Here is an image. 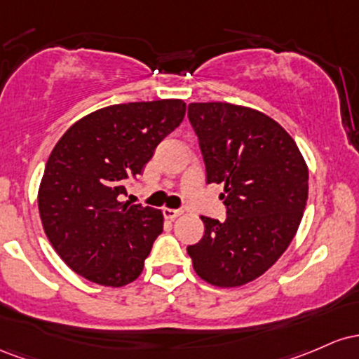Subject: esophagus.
Masks as SVG:
<instances>
[{"instance_id":"34e87169","label":"esophagus","mask_w":359,"mask_h":359,"mask_svg":"<svg viewBox=\"0 0 359 359\" xmlns=\"http://www.w3.org/2000/svg\"><path fill=\"white\" fill-rule=\"evenodd\" d=\"M163 213L164 217L169 220H175L176 217H180L181 213H183V210H176V208H163Z\"/></svg>"}]
</instances>
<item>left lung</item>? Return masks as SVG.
Here are the masks:
<instances>
[{
	"instance_id": "1",
	"label": "left lung",
	"mask_w": 359,
	"mask_h": 359,
	"mask_svg": "<svg viewBox=\"0 0 359 359\" xmlns=\"http://www.w3.org/2000/svg\"><path fill=\"white\" fill-rule=\"evenodd\" d=\"M207 183H222L224 222L201 217L193 269L215 287H241L276 263L295 237L309 196L304 156L280 123L239 104L190 103Z\"/></svg>"
}]
</instances>
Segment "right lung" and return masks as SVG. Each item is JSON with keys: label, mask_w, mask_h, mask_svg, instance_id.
I'll return each mask as SVG.
<instances>
[{"label": "right lung", "mask_w": 359, "mask_h": 359, "mask_svg": "<svg viewBox=\"0 0 359 359\" xmlns=\"http://www.w3.org/2000/svg\"><path fill=\"white\" fill-rule=\"evenodd\" d=\"M184 111L183 100L111 104L78 120L52 149L39 188L40 220L79 276L123 287L142 273L163 232V212L122 195Z\"/></svg>", "instance_id": "obj_1"}]
</instances>
